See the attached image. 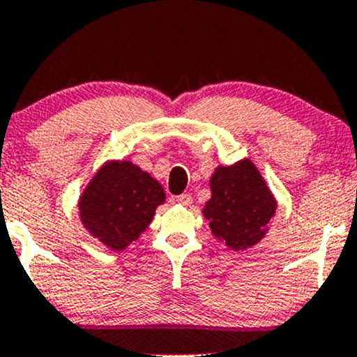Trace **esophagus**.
Masks as SVG:
<instances>
[{
	"mask_svg": "<svg viewBox=\"0 0 357 357\" xmlns=\"http://www.w3.org/2000/svg\"><path fill=\"white\" fill-rule=\"evenodd\" d=\"M177 202H178V204H182V206H190V204H192V195H189V194L178 195Z\"/></svg>",
	"mask_w": 357,
	"mask_h": 357,
	"instance_id": "obj_1",
	"label": "esophagus"
}]
</instances>
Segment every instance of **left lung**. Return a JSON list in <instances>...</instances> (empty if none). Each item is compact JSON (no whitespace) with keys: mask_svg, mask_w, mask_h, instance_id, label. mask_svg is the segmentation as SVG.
<instances>
[{"mask_svg":"<svg viewBox=\"0 0 357 357\" xmlns=\"http://www.w3.org/2000/svg\"><path fill=\"white\" fill-rule=\"evenodd\" d=\"M209 189L202 214L218 240L233 250H247L267 235L278 199L252 160L214 168Z\"/></svg>","mask_w":357,"mask_h":357,"instance_id":"8db88e82","label":"left lung"}]
</instances>
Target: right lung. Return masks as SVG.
Listing matches in <instances>:
<instances>
[{
  "instance_id": "right-lung-1",
  "label": "right lung",
  "mask_w": 357,
  "mask_h": 357,
  "mask_svg": "<svg viewBox=\"0 0 357 357\" xmlns=\"http://www.w3.org/2000/svg\"><path fill=\"white\" fill-rule=\"evenodd\" d=\"M165 197L163 187L148 172L129 160H109L79 195V220L102 245L124 250L146 231Z\"/></svg>"
}]
</instances>
